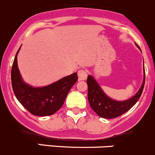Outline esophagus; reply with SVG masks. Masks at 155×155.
<instances>
[{
	"label": "esophagus",
	"mask_w": 155,
	"mask_h": 155,
	"mask_svg": "<svg viewBox=\"0 0 155 155\" xmlns=\"http://www.w3.org/2000/svg\"><path fill=\"white\" fill-rule=\"evenodd\" d=\"M78 79L79 81H84L87 79V71L84 69H81L78 71Z\"/></svg>",
	"instance_id": "34e87169"
}]
</instances>
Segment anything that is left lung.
<instances>
[{
	"mask_svg": "<svg viewBox=\"0 0 155 155\" xmlns=\"http://www.w3.org/2000/svg\"><path fill=\"white\" fill-rule=\"evenodd\" d=\"M136 46L139 48L137 44ZM145 81V73L144 71L143 83L138 93L131 99L123 102H118V101L113 100L111 98L107 96L100 88L97 82L95 81L94 78L89 75L87 79V83L88 85L87 97L90 107L99 117L103 118L110 119L119 117L129 111L139 100L143 91Z\"/></svg>",
	"mask_w": 155,
	"mask_h": 155,
	"instance_id": "8db88e82",
	"label": "left lung"
}]
</instances>
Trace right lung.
Listing matches in <instances>:
<instances>
[{"mask_svg":"<svg viewBox=\"0 0 155 155\" xmlns=\"http://www.w3.org/2000/svg\"><path fill=\"white\" fill-rule=\"evenodd\" d=\"M19 49L11 70L12 87L15 96L31 114L36 116L52 115L62 106L70 89L77 82V73L62 78L47 87H31L22 81L18 68L17 54Z\"/></svg>","mask_w":155,"mask_h":155,"instance_id":"right-lung-1","label":"right lung"}]
</instances>
